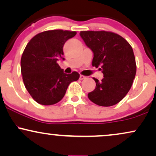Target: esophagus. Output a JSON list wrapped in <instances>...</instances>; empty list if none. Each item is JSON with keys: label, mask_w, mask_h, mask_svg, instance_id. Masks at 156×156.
<instances>
[{"label": "esophagus", "mask_w": 156, "mask_h": 156, "mask_svg": "<svg viewBox=\"0 0 156 156\" xmlns=\"http://www.w3.org/2000/svg\"><path fill=\"white\" fill-rule=\"evenodd\" d=\"M86 78V77L84 76H83V75H80V80H83Z\"/></svg>", "instance_id": "34e87169"}]
</instances>
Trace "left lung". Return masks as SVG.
I'll list each match as a JSON object with an SVG mask.
<instances>
[{
  "mask_svg": "<svg viewBox=\"0 0 156 156\" xmlns=\"http://www.w3.org/2000/svg\"><path fill=\"white\" fill-rule=\"evenodd\" d=\"M80 37L94 52L92 66H101L104 78H94L96 88L88 93L93 103L111 106L122 101L129 92L136 74L133 50L120 35L106 31H81Z\"/></svg>",
  "mask_w": 156,
  "mask_h": 156,
  "instance_id": "1",
  "label": "left lung"
}]
</instances>
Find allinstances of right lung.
<instances>
[{
  "instance_id": "right-lung-1",
  "label": "right lung",
  "mask_w": 156,
  "mask_h": 156,
  "mask_svg": "<svg viewBox=\"0 0 156 156\" xmlns=\"http://www.w3.org/2000/svg\"><path fill=\"white\" fill-rule=\"evenodd\" d=\"M75 31L55 29L35 35L23 50L21 72L31 97L42 105L57 104L66 94L69 84L79 78L78 73H64L58 60L62 58L63 45L76 36Z\"/></svg>"
}]
</instances>
